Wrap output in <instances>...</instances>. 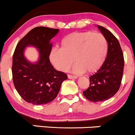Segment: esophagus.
I'll return each instance as SVG.
<instances>
[{"label":"esophagus","instance_id":"esophagus-1","mask_svg":"<svg viewBox=\"0 0 135 135\" xmlns=\"http://www.w3.org/2000/svg\"><path fill=\"white\" fill-rule=\"evenodd\" d=\"M68 78H69V79H77V76L71 75H68Z\"/></svg>","mask_w":135,"mask_h":135}]
</instances>
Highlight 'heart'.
<instances>
[{"mask_svg": "<svg viewBox=\"0 0 135 135\" xmlns=\"http://www.w3.org/2000/svg\"><path fill=\"white\" fill-rule=\"evenodd\" d=\"M108 50L107 39L104 35L93 31L72 33L61 42V49H52L49 60L60 71L68 70L73 62V72L95 73L103 66Z\"/></svg>", "mask_w": 135, "mask_h": 135, "instance_id": "1", "label": "heart"}]
</instances>
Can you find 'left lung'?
Instances as JSON below:
<instances>
[{
  "label": "left lung",
  "mask_w": 135,
  "mask_h": 135,
  "mask_svg": "<svg viewBox=\"0 0 135 135\" xmlns=\"http://www.w3.org/2000/svg\"><path fill=\"white\" fill-rule=\"evenodd\" d=\"M97 27L107 39L108 50L102 67L89 77V87L83 92L86 99L94 102L108 100L116 94L124 68L123 54L118 40L104 27L98 25Z\"/></svg>",
  "instance_id": "obj_1"
}]
</instances>
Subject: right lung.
<instances>
[{
  "mask_svg": "<svg viewBox=\"0 0 135 135\" xmlns=\"http://www.w3.org/2000/svg\"><path fill=\"white\" fill-rule=\"evenodd\" d=\"M59 32L58 29L37 27L20 40L16 47L12 60V77L18 94L27 102L41 105L54 100L67 75L54 69L49 60L52 43L50 40ZM37 49L39 58L31 62L25 57L27 47Z\"/></svg>",
  "mask_w": 135,
  "mask_h": 135,
  "instance_id": "obj_1",
  "label": "right lung"
}]
</instances>
